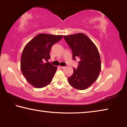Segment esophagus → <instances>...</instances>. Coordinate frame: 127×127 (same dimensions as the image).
<instances>
[{"label":"esophagus","mask_w":127,"mask_h":127,"mask_svg":"<svg viewBox=\"0 0 127 127\" xmlns=\"http://www.w3.org/2000/svg\"><path fill=\"white\" fill-rule=\"evenodd\" d=\"M59 67L60 68H61V69H64V68H65V66H59Z\"/></svg>","instance_id":"34e87169"}]
</instances>
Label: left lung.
I'll list each match as a JSON object with an SVG mask.
<instances>
[{
    "mask_svg": "<svg viewBox=\"0 0 127 127\" xmlns=\"http://www.w3.org/2000/svg\"><path fill=\"white\" fill-rule=\"evenodd\" d=\"M72 49L73 59H79L77 69H73L72 76L68 80L73 87L83 90L95 82L101 69L100 56L97 47L84 33L64 36Z\"/></svg>",
    "mask_w": 127,
    "mask_h": 127,
    "instance_id": "8db88e82",
    "label": "left lung"
}]
</instances>
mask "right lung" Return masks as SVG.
I'll list each match as a JSON object with an SVG mask.
<instances>
[{
  "label": "right lung",
  "mask_w": 127,
  "mask_h": 127,
  "mask_svg": "<svg viewBox=\"0 0 127 127\" xmlns=\"http://www.w3.org/2000/svg\"><path fill=\"white\" fill-rule=\"evenodd\" d=\"M63 35L38 34L27 43L21 58V69L27 81L36 88H42L51 82L57 67L45 63L50 58V51Z\"/></svg>",
  "instance_id": "obj_1"
}]
</instances>
